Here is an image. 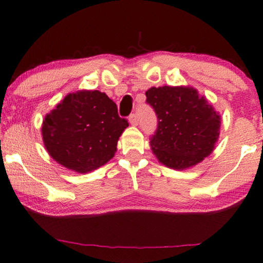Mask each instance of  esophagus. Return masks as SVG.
Instances as JSON below:
<instances>
[{"instance_id":"esophagus-1","label":"esophagus","mask_w":263,"mask_h":263,"mask_svg":"<svg viewBox=\"0 0 263 263\" xmlns=\"http://www.w3.org/2000/svg\"><path fill=\"white\" fill-rule=\"evenodd\" d=\"M128 122H130L131 125L136 126V125H138V123H139V118H138L136 114H132V115L128 117Z\"/></svg>"}]
</instances>
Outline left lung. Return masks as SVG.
Masks as SVG:
<instances>
[{"label": "left lung", "mask_w": 263, "mask_h": 263, "mask_svg": "<svg viewBox=\"0 0 263 263\" xmlns=\"http://www.w3.org/2000/svg\"><path fill=\"white\" fill-rule=\"evenodd\" d=\"M146 97L159 118L151 148L160 163L184 170L212 154L219 137L221 116L197 89L190 86L151 87Z\"/></svg>", "instance_id": "obj_1"}]
</instances>
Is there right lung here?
Returning a JSON list of instances; mask_svg holds the SVG:
<instances>
[{
  "label": "right lung",
  "mask_w": 263,
  "mask_h": 263,
  "mask_svg": "<svg viewBox=\"0 0 263 263\" xmlns=\"http://www.w3.org/2000/svg\"><path fill=\"white\" fill-rule=\"evenodd\" d=\"M128 126L117 106L100 90L69 93L42 122V140L48 154L64 168L87 174L110 161Z\"/></svg>",
  "instance_id": "add662e5"
}]
</instances>
